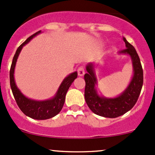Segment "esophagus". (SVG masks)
<instances>
[{"label":"esophagus","instance_id":"1","mask_svg":"<svg viewBox=\"0 0 155 155\" xmlns=\"http://www.w3.org/2000/svg\"><path fill=\"white\" fill-rule=\"evenodd\" d=\"M78 75L79 76H83L85 74V70H84V67L83 66L80 67L78 69Z\"/></svg>","mask_w":155,"mask_h":155}]
</instances>
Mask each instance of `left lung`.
I'll return each mask as SVG.
<instances>
[{"mask_svg": "<svg viewBox=\"0 0 155 155\" xmlns=\"http://www.w3.org/2000/svg\"><path fill=\"white\" fill-rule=\"evenodd\" d=\"M126 49L121 50L119 54L129 55L132 59L133 76L129 86L119 97L115 98H106L100 97L95 88L97 78L95 75L94 64H88L84 75L86 82L85 100L88 107L97 115L106 118H116L131 110L135 105L140 94L143 82V72L140 58L134 47L130 44L124 37Z\"/></svg>", "mask_w": 155, "mask_h": 155, "instance_id": "obj_1", "label": "left lung"}]
</instances>
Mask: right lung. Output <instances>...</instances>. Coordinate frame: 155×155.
<instances>
[{"mask_svg": "<svg viewBox=\"0 0 155 155\" xmlns=\"http://www.w3.org/2000/svg\"><path fill=\"white\" fill-rule=\"evenodd\" d=\"M41 31H37L34 34L31 35L30 37L28 38L27 39L20 45V46L17 48L16 53L14 55L13 60L10 69V86L12 93H13L14 97H15L16 102L20 107V110L25 115L28 117L32 118L34 119L37 120H45L50 119L52 117H54L61 110L62 107L65 102V97L67 92L68 91L69 88L70 87L74 80L78 77V72H74L72 74H69L67 78H64L62 81L61 84L59 86L58 91L55 94V97H53L50 100L45 101H37L28 99L24 96L21 93V91L19 90L16 86V83L15 81V78H14V73H15V68L16 65V62L18 58L19 54L21 51L22 48L23 46L28 43L31 39H32L34 36L40 34Z\"/></svg>", "mask_w": 155, "mask_h": 155, "instance_id": "1", "label": "right lung"}]
</instances>
